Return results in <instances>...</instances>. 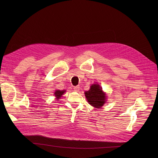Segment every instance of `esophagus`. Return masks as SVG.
Returning <instances> with one entry per match:
<instances>
[{"instance_id":"esophagus-1","label":"esophagus","mask_w":158,"mask_h":158,"mask_svg":"<svg viewBox=\"0 0 158 158\" xmlns=\"http://www.w3.org/2000/svg\"><path fill=\"white\" fill-rule=\"evenodd\" d=\"M79 88H80L79 86H76L73 87V89L75 91H76V92H78V91L79 90Z\"/></svg>"}]
</instances>
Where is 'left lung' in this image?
Here are the masks:
<instances>
[{"label": "left lung", "mask_w": 158, "mask_h": 158, "mask_svg": "<svg viewBox=\"0 0 158 158\" xmlns=\"http://www.w3.org/2000/svg\"><path fill=\"white\" fill-rule=\"evenodd\" d=\"M85 94L89 104L96 108H101L106 102V94L99 85H92Z\"/></svg>", "instance_id": "obj_1"}]
</instances>
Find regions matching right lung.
<instances>
[{
  "mask_svg": "<svg viewBox=\"0 0 158 158\" xmlns=\"http://www.w3.org/2000/svg\"><path fill=\"white\" fill-rule=\"evenodd\" d=\"M64 92H65V90H62V91H61V90H56V92H55V93H54V95H55V96L57 97V98H56L57 100V99H59L60 98H61V95H62Z\"/></svg>",
  "mask_w": 158,
  "mask_h": 158,
  "instance_id": "right-lung-1",
  "label": "right lung"
}]
</instances>
